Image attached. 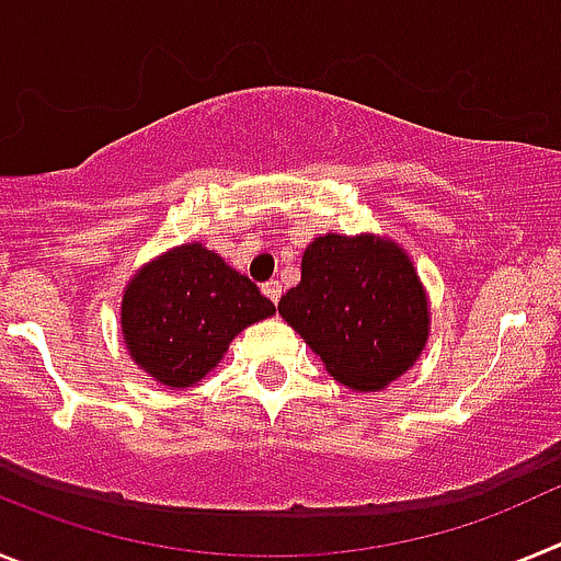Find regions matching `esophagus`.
Masks as SVG:
<instances>
[{"label": "esophagus", "mask_w": 561, "mask_h": 561, "mask_svg": "<svg viewBox=\"0 0 561 561\" xmlns=\"http://www.w3.org/2000/svg\"><path fill=\"white\" fill-rule=\"evenodd\" d=\"M261 291L270 297L272 304H277V300H280V284H277V280H266V284L261 286Z\"/></svg>", "instance_id": "1"}]
</instances>
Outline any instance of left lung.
I'll return each instance as SVG.
<instances>
[{
  "label": "left lung",
  "instance_id": "obj_1",
  "mask_svg": "<svg viewBox=\"0 0 561 561\" xmlns=\"http://www.w3.org/2000/svg\"><path fill=\"white\" fill-rule=\"evenodd\" d=\"M329 374L359 393L379 390L419 359L427 295L410 257L376 236H329L304 252V275L277 304Z\"/></svg>",
  "mask_w": 561,
  "mask_h": 561
}]
</instances>
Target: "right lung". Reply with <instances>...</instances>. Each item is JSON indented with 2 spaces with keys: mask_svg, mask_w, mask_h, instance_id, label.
<instances>
[{
  "mask_svg": "<svg viewBox=\"0 0 561 561\" xmlns=\"http://www.w3.org/2000/svg\"><path fill=\"white\" fill-rule=\"evenodd\" d=\"M275 314L247 275L202 244L165 252L123 295V340L134 362L168 388H191L247 325Z\"/></svg>",
  "mask_w": 561,
  "mask_h": 561,
  "instance_id": "add662e5",
  "label": "right lung"
}]
</instances>
